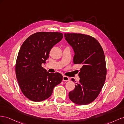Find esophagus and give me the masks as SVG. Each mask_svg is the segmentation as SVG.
<instances>
[{
  "label": "esophagus",
  "instance_id": "34e87169",
  "mask_svg": "<svg viewBox=\"0 0 124 124\" xmlns=\"http://www.w3.org/2000/svg\"><path fill=\"white\" fill-rule=\"evenodd\" d=\"M63 80L64 82H68V81L70 80V78L69 77H67L66 76H63Z\"/></svg>",
  "mask_w": 124,
  "mask_h": 124
}]
</instances>
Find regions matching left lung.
Here are the masks:
<instances>
[{
  "label": "left lung",
  "instance_id": "left-lung-1",
  "mask_svg": "<svg viewBox=\"0 0 124 124\" xmlns=\"http://www.w3.org/2000/svg\"><path fill=\"white\" fill-rule=\"evenodd\" d=\"M65 40L74 52V64L82 65L80 79L69 93L70 99L78 105L91 103L103 87L107 75L104 53L97 40L82 34H64ZM73 82L75 80L72 79Z\"/></svg>",
  "mask_w": 124,
  "mask_h": 124
}]
</instances>
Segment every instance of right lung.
Segmentation results:
<instances>
[{
    "label": "right lung",
    "mask_w": 124,
    "mask_h": 124,
    "mask_svg": "<svg viewBox=\"0 0 124 124\" xmlns=\"http://www.w3.org/2000/svg\"><path fill=\"white\" fill-rule=\"evenodd\" d=\"M58 32H37L28 37L21 46L16 59V73L22 93L35 102L50 97L54 87L62 82L60 73H49L42 68L51 48L61 40Z\"/></svg>",
    "instance_id": "1"
}]
</instances>
